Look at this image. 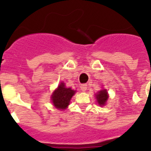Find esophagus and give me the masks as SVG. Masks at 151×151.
Returning a JSON list of instances; mask_svg holds the SVG:
<instances>
[{"mask_svg":"<svg viewBox=\"0 0 151 151\" xmlns=\"http://www.w3.org/2000/svg\"><path fill=\"white\" fill-rule=\"evenodd\" d=\"M87 84H82L81 86H80V88H81L82 91H85L87 90Z\"/></svg>","mask_w":151,"mask_h":151,"instance_id":"34e87169","label":"esophagus"}]
</instances>
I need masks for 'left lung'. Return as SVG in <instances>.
<instances>
[{"label": "left lung", "mask_w": 151, "mask_h": 151, "mask_svg": "<svg viewBox=\"0 0 151 151\" xmlns=\"http://www.w3.org/2000/svg\"><path fill=\"white\" fill-rule=\"evenodd\" d=\"M96 98H97V104L100 105V106H104L106 104V102L107 101L108 95L107 91L106 89H102L100 91L97 92V94H95Z\"/></svg>", "instance_id": "1"}]
</instances>
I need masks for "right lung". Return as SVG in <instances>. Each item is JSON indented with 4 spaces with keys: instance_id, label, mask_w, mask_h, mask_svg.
<instances>
[{
    "instance_id": "1",
    "label": "right lung",
    "mask_w": 151,
    "mask_h": 151,
    "mask_svg": "<svg viewBox=\"0 0 151 151\" xmlns=\"http://www.w3.org/2000/svg\"><path fill=\"white\" fill-rule=\"evenodd\" d=\"M76 91L71 88H66L64 82H61L51 95V101L55 108L63 110L69 106L72 97L75 94Z\"/></svg>"
}]
</instances>
